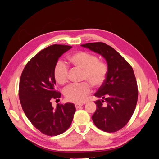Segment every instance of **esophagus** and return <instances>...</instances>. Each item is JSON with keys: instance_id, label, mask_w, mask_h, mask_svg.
I'll return each mask as SVG.
<instances>
[{"instance_id": "obj_1", "label": "esophagus", "mask_w": 159, "mask_h": 159, "mask_svg": "<svg viewBox=\"0 0 159 159\" xmlns=\"http://www.w3.org/2000/svg\"><path fill=\"white\" fill-rule=\"evenodd\" d=\"M82 105H83L82 103H75V107L76 109H78V108H80V107L82 106Z\"/></svg>"}]
</instances>
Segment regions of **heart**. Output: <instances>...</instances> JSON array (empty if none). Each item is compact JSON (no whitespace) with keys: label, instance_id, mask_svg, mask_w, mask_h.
<instances>
[{"label":"heart","instance_id":"obj_1","mask_svg":"<svg viewBox=\"0 0 159 159\" xmlns=\"http://www.w3.org/2000/svg\"><path fill=\"white\" fill-rule=\"evenodd\" d=\"M95 54L86 51H78L73 53L68 57L69 64L83 69V80H87L95 88L100 87L105 82L107 74V66L104 61L98 60ZM54 76L60 85L68 82L69 70L64 62L58 61L54 68ZM91 85L88 82L71 84L64 90L67 100L71 102L81 103L91 93Z\"/></svg>","mask_w":159,"mask_h":159}]
</instances>
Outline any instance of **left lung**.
<instances>
[{"label":"left lung","instance_id":"obj_1","mask_svg":"<svg viewBox=\"0 0 159 159\" xmlns=\"http://www.w3.org/2000/svg\"><path fill=\"white\" fill-rule=\"evenodd\" d=\"M81 46L103 56L107 62L106 79L95 93L103 99L95 102L97 109L91 118L98 129L116 132L126 125L136 107L138 88L133 70L119 53L103 42H90Z\"/></svg>","mask_w":159,"mask_h":159}]
</instances>
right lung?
<instances>
[{
  "label": "right lung",
  "instance_id": "1",
  "mask_svg": "<svg viewBox=\"0 0 159 159\" xmlns=\"http://www.w3.org/2000/svg\"><path fill=\"white\" fill-rule=\"evenodd\" d=\"M71 48L61 44L46 48L28 62L21 74L18 93L22 109L33 125L48 136L64 133L70 127L75 112L73 103H58L54 109L51 103L61 97L55 87L54 66Z\"/></svg>",
  "mask_w": 159,
  "mask_h": 159
}]
</instances>
